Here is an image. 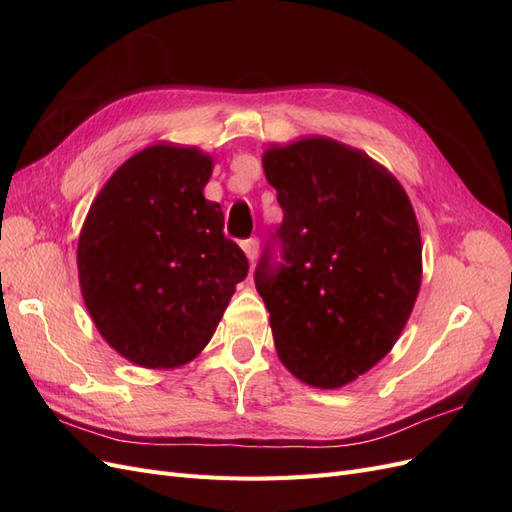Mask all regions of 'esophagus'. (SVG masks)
Here are the masks:
<instances>
[{
    "label": "esophagus",
    "mask_w": 512,
    "mask_h": 512,
    "mask_svg": "<svg viewBox=\"0 0 512 512\" xmlns=\"http://www.w3.org/2000/svg\"><path fill=\"white\" fill-rule=\"evenodd\" d=\"M241 250L245 252L247 260L254 262V258L258 256V239H256V237H252V239H245V241H241Z\"/></svg>",
    "instance_id": "obj_1"
}]
</instances>
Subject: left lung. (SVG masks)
Returning <instances> with one entry per match:
<instances>
[{
  "label": "left lung",
  "mask_w": 512,
  "mask_h": 512,
  "mask_svg": "<svg viewBox=\"0 0 512 512\" xmlns=\"http://www.w3.org/2000/svg\"><path fill=\"white\" fill-rule=\"evenodd\" d=\"M284 222L254 282L292 376L342 389L391 352L423 277L421 228L389 168L329 136L262 153Z\"/></svg>",
  "instance_id": "1"
}]
</instances>
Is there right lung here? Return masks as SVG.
Here are the masks:
<instances>
[{"label":"right lung","mask_w":512,"mask_h":512,"mask_svg":"<svg viewBox=\"0 0 512 512\" xmlns=\"http://www.w3.org/2000/svg\"><path fill=\"white\" fill-rule=\"evenodd\" d=\"M213 158L156 143L108 177L81 228L76 265L104 342L147 369H175L203 352L247 277L224 213L203 190Z\"/></svg>","instance_id":"obj_1"}]
</instances>
